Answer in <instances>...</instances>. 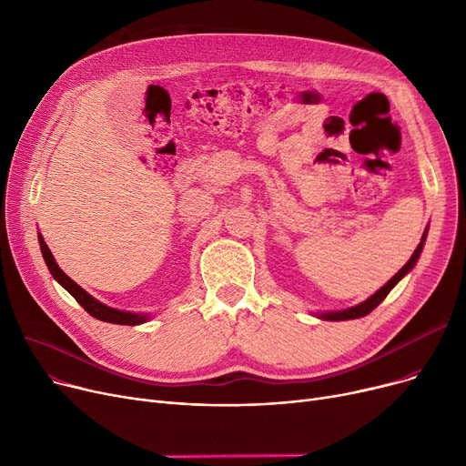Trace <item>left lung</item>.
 <instances>
[{
	"mask_svg": "<svg viewBox=\"0 0 466 466\" xmlns=\"http://www.w3.org/2000/svg\"><path fill=\"white\" fill-rule=\"evenodd\" d=\"M427 232V230H425ZM425 236L427 234H423V238H421V243L418 246V249L413 251V255H411V258L400 268L399 270V274H395L393 278H390L378 292L376 295H372L369 300H364L362 304H359V306H355V308H350V309H341V311H332V313H323V319H329V321H346V319H359V317H364V315H369L374 308H378L383 300H385V297L389 295L390 292V289H393L410 270L413 268V264H415V260L420 258V255H421V249H423V243H425Z\"/></svg>",
	"mask_w": 466,
	"mask_h": 466,
	"instance_id": "1",
	"label": "left lung"
}]
</instances>
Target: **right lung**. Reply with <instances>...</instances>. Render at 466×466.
I'll return each instance as SVG.
<instances>
[{
	"instance_id": "right-lung-1",
	"label": "right lung",
	"mask_w": 466,
	"mask_h": 466,
	"mask_svg": "<svg viewBox=\"0 0 466 466\" xmlns=\"http://www.w3.org/2000/svg\"><path fill=\"white\" fill-rule=\"evenodd\" d=\"M39 246H41V253H43V258L48 266V270H51L53 278L69 292V295L76 299L92 317H96V319L100 321H106V323H115V325H141L147 321V315L143 313H130V311H120V309H115V308H109L102 302H97L96 299H92L88 292L85 289H81L76 281H73L71 278H67L55 260L51 249L46 248V243L43 241V238L39 236Z\"/></svg>"
}]
</instances>
